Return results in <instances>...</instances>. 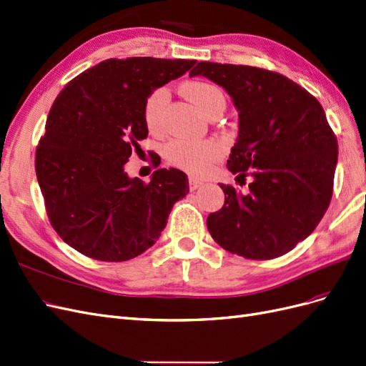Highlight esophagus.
I'll list each match as a JSON object with an SVG mask.
<instances>
[{
  "label": "esophagus",
  "instance_id": "esophagus-1",
  "mask_svg": "<svg viewBox=\"0 0 366 366\" xmlns=\"http://www.w3.org/2000/svg\"><path fill=\"white\" fill-rule=\"evenodd\" d=\"M203 183H204V182L200 180V179H197V177H189V189H191V191L198 189V187H200Z\"/></svg>",
  "mask_w": 366,
  "mask_h": 366
}]
</instances>
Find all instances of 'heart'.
Returning a JSON list of instances; mask_svg holds the SVG:
<instances>
[{"mask_svg": "<svg viewBox=\"0 0 366 366\" xmlns=\"http://www.w3.org/2000/svg\"><path fill=\"white\" fill-rule=\"evenodd\" d=\"M182 93L200 109L203 114H209L210 109L219 102H224V96L212 84L202 81H191L182 85ZM169 101V93L166 88L154 90L143 107V119L149 131H157L160 128L163 109ZM219 154L217 143L203 140H174L166 148L168 160L183 171L198 174L203 172L210 162H214Z\"/></svg>", "mask_w": 366, "mask_h": 366, "instance_id": "heart-1", "label": "heart"}]
</instances>
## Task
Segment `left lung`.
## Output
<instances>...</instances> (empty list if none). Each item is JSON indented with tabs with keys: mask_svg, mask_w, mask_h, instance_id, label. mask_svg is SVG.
I'll return each mask as SVG.
<instances>
[{
	"mask_svg": "<svg viewBox=\"0 0 366 366\" xmlns=\"http://www.w3.org/2000/svg\"><path fill=\"white\" fill-rule=\"evenodd\" d=\"M191 77L223 86L238 112L230 172L247 192L219 184L226 200L207 217L218 244L249 259L290 252L322 219L333 194L337 140L322 105L280 73L249 65L198 62Z\"/></svg>",
	"mask_w": 366,
	"mask_h": 366,
	"instance_id": "left-lung-1",
	"label": "left lung"
}]
</instances>
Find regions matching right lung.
Wrapping results in <instances>:
<instances>
[{"mask_svg":"<svg viewBox=\"0 0 366 366\" xmlns=\"http://www.w3.org/2000/svg\"><path fill=\"white\" fill-rule=\"evenodd\" d=\"M195 59H107L65 85L36 149V177L50 223L67 244L99 261H127L162 235L171 209L189 192L180 169L149 183L125 172L148 128V96Z\"/></svg>","mask_w":366,"mask_h":366,"instance_id":"obj_1","label":"right lung"}]
</instances>
